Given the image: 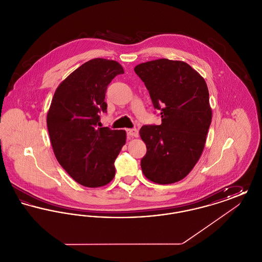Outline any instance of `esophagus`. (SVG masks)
Wrapping results in <instances>:
<instances>
[{"label": "esophagus", "mask_w": 262, "mask_h": 262, "mask_svg": "<svg viewBox=\"0 0 262 262\" xmlns=\"http://www.w3.org/2000/svg\"><path fill=\"white\" fill-rule=\"evenodd\" d=\"M126 135L130 137H138V130L137 128H127L126 129Z\"/></svg>", "instance_id": "obj_1"}]
</instances>
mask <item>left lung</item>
I'll use <instances>...</instances> for the list:
<instances>
[{"label":"left lung","mask_w":262,"mask_h":262,"mask_svg":"<svg viewBox=\"0 0 262 262\" xmlns=\"http://www.w3.org/2000/svg\"><path fill=\"white\" fill-rule=\"evenodd\" d=\"M135 72L149 92L161 125H143L146 144L140 161L144 176L160 185L183 180L201 156L211 124L205 80L187 62L159 59L142 62Z\"/></svg>","instance_id":"left-lung-1"}]
</instances>
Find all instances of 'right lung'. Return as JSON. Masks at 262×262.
Segmentation results:
<instances>
[{
	"mask_svg": "<svg viewBox=\"0 0 262 262\" xmlns=\"http://www.w3.org/2000/svg\"><path fill=\"white\" fill-rule=\"evenodd\" d=\"M123 74L119 62L90 60L62 81L52 100L47 126L55 156L84 187L105 186L115 176L114 163L125 143V132L100 127L99 114L107 112V86Z\"/></svg>",
	"mask_w": 262,
	"mask_h": 262,
	"instance_id": "right-lung-1",
	"label": "right lung"
}]
</instances>
